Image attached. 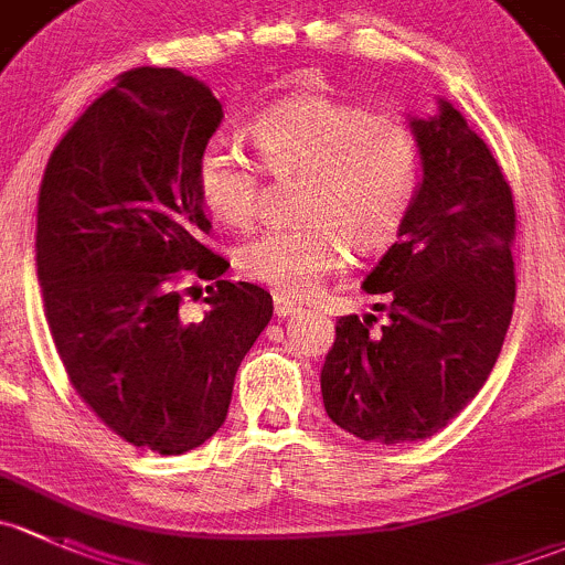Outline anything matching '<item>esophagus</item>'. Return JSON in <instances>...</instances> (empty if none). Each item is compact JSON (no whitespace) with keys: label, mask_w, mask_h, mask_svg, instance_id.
Instances as JSON below:
<instances>
[{"label":"esophagus","mask_w":565,"mask_h":565,"mask_svg":"<svg viewBox=\"0 0 565 565\" xmlns=\"http://www.w3.org/2000/svg\"><path fill=\"white\" fill-rule=\"evenodd\" d=\"M301 307L296 305V301H288V299H282V296H275V312L280 318H288V316H296V312H299Z\"/></svg>","instance_id":"esophagus-1"}]
</instances>
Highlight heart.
Returning a JSON list of instances; mask_svg holds the SVG:
<instances>
[{
    "label": "heart",
    "mask_w": 565,
    "mask_h": 565,
    "mask_svg": "<svg viewBox=\"0 0 565 565\" xmlns=\"http://www.w3.org/2000/svg\"><path fill=\"white\" fill-rule=\"evenodd\" d=\"M271 177L305 173L299 217L239 249V269L277 296L305 299L342 269L348 249L372 255L399 236L422 184V149L403 121L331 97H290L249 121ZM260 166L231 138H212L195 160V188L212 217L247 228L258 217Z\"/></svg>",
    "instance_id": "1"
}]
</instances>
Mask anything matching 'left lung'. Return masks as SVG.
I'll return each instance as SVG.
<instances>
[{"instance_id":"obj_1","label":"left lung","mask_w":565,"mask_h":565,"mask_svg":"<svg viewBox=\"0 0 565 565\" xmlns=\"http://www.w3.org/2000/svg\"><path fill=\"white\" fill-rule=\"evenodd\" d=\"M424 177L416 203L364 280L375 316H345L321 370L345 433L413 444L444 429L484 386L514 312V195L490 147L440 103L411 121Z\"/></svg>"}]
</instances>
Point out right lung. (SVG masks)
I'll return each instance as SVG.
<instances>
[{
	"mask_svg": "<svg viewBox=\"0 0 565 565\" xmlns=\"http://www.w3.org/2000/svg\"><path fill=\"white\" fill-rule=\"evenodd\" d=\"M223 119L203 81L136 67L97 97L45 166L38 277L65 372L110 433L184 455L228 416L242 359L271 318V296L223 280L225 258L195 188V160ZM209 279L203 322L181 318Z\"/></svg>",
	"mask_w": 565,
	"mask_h": 565,
	"instance_id": "add662e5",
	"label": "right lung"
}]
</instances>
